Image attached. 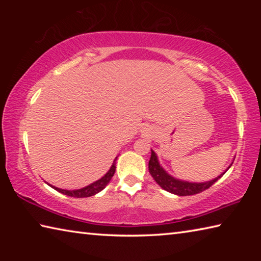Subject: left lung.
<instances>
[{
    "label": "left lung",
    "mask_w": 261,
    "mask_h": 261,
    "mask_svg": "<svg viewBox=\"0 0 261 261\" xmlns=\"http://www.w3.org/2000/svg\"><path fill=\"white\" fill-rule=\"evenodd\" d=\"M230 166L228 167V169L230 168ZM148 170H149V174H151L152 177L154 178V180H155V182L160 185L163 190H166V191L170 193L177 194V196H192V194H197L205 191V190L211 188L216 180L222 177L224 173L227 171L226 170L224 173L218 176L216 178L210 180V182H204V183L185 182V180L177 179L166 173V170L163 169V168L160 166V163H159L156 154L154 153L153 149H152L151 159H149V162H148Z\"/></svg>",
    "instance_id": "1"
}]
</instances>
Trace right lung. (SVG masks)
<instances>
[{
    "label": "right lung",
    "mask_w": 261,
    "mask_h": 261,
    "mask_svg": "<svg viewBox=\"0 0 261 261\" xmlns=\"http://www.w3.org/2000/svg\"><path fill=\"white\" fill-rule=\"evenodd\" d=\"M117 159V158H116ZM116 159H115L112 167H110V169L108 170V173L106 174L103 177H101L100 179L96 180V182L92 183L90 185H87V187L83 188V189H78V190H63V189H59V188H55L50 185L53 189H55L56 191H59L63 194H67L69 197H73V198H86V197H91V196H94V194L99 193L101 190H103L106 188V185H107L110 179L115 174V169H116V166H115V163H116Z\"/></svg>",
    "instance_id": "obj_1"
}]
</instances>
